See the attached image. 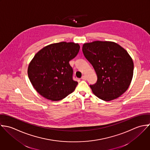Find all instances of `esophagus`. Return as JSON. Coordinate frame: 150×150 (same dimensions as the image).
<instances>
[{
  "label": "esophagus",
  "mask_w": 150,
  "mask_h": 150,
  "mask_svg": "<svg viewBox=\"0 0 150 150\" xmlns=\"http://www.w3.org/2000/svg\"><path fill=\"white\" fill-rule=\"evenodd\" d=\"M81 79H82V80H87V78H86V77L85 76H83L82 77H81Z\"/></svg>",
  "instance_id": "obj_1"
}]
</instances>
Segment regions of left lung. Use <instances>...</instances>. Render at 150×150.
<instances>
[{
	"label": "left lung",
	"mask_w": 150,
	"mask_h": 150,
	"mask_svg": "<svg viewBox=\"0 0 150 150\" xmlns=\"http://www.w3.org/2000/svg\"><path fill=\"white\" fill-rule=\"evenodd\" d=\"M82 50L97 75V83L90 86L95 96L109 101L126 91L134 69L132 58L126 50L114 42L96 41L84 44Z\"/></svg>",
	"instance_id": "left-lung-1"
}]
</instances>
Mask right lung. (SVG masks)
I'll list each match as a JSON object with an SVG mask.
<instances>
[{"instance_id":"right-lung-1","label":"right lung","mask_w":150,"mask_h":150,"mask_svg":"<svg viewBox=\"0 0 150 150\" xmlns=\"http://www.w3.org/2000/svg\"><path fill=\"white\" fill-rule=\"evenodd\" d=\"M79 44L61 42L39 50L28 67V76L35 90L43 97L57 101L72 93L78 83L73 80L69 61L80 50Z\"/></svg>"}]
</instances>
